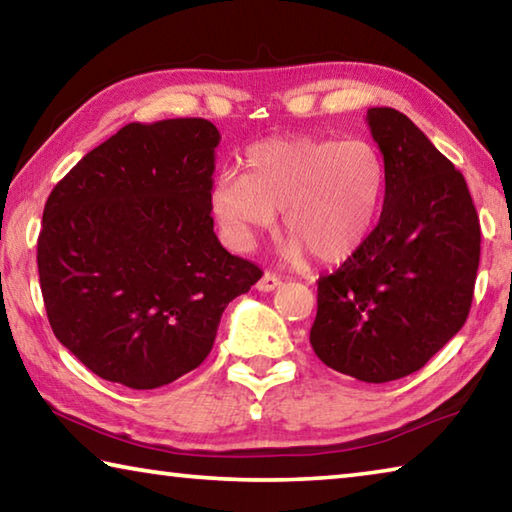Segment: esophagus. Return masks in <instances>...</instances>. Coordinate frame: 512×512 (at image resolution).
Returning <instances> with one entry per match:
<instances>
[{"instance_id": "esophagus-1", "label": "esophagus", "mask_w": 512, "mask_h": 512, "mask_svg": "<svg viewBox=\"0 0 512 512\" xmlns=\"http://www.w3.org/2000/svg\"><path fill=\"white\" fill-rule=\"evenodd\" d=\"M280 284H282L280 277H277V275L271 273V271H266L262 277H259V282L255 284V287H257V291L268 293V291H275L277 287H280Z\"/></svg>"}]
</instances>
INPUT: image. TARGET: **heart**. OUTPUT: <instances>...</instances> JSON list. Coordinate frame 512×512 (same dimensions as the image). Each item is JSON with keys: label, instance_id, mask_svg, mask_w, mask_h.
Segmentation results:
<instances>
[{"label": "heart", "instance_id": "obj_1", "mask_svg": "<svg viewBox=\"0 0 512 512\" xmlns=\"http://www.w3.org/2000/svg\"><path fill=\"white\" fill-rule=\"evenodd\" d=\"M246 173L225 169L214 180L212 214L223 239L250 250L282 214L287 259L314 253L343 262L366 244L386 192V164L368 140L277 137L250 146Z\"/></svg>", "mask_w": 512, "mask_h": 512}]
</instances>
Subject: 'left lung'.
Here are the masks:
<instances>
[{
	"instance_id": "1",
	"label": "left lung",
	"mask_w": 512,
	"mask_h": 512,
	"mask_svg": "<svg viewBox=\"0 0 512 512\" xmlns=\"http://www.w3.org/2000/svg\"><path fill=\"white\" fill-rule=\"evenodd\" d=\"M386 164L377 228L318 280L309 341L325 366L368 384L420 370L465 325L481 225L463 173L413 121L370 108Z\"/></svg>"
}]
</instances>
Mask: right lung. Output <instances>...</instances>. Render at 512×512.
<instances>
[{
	"label": "right lung",
	"instance_id": "obj_1",
	"mask_svg": "<svg viewBox=\"0 0 512 512\" xmlns=\"http://www.w3.org/2000/svg\"><path fill=\"white\" fill-rule=\"evenodd\" d=\"M219 142L207 119L135 121L47 198L38 273L49 325L101 379L149 391L198 368L223 309L262 277L214 235Z\"/></svg>",
	"mask_w": 512,
	"mask_h": 512
}]
</instances>
